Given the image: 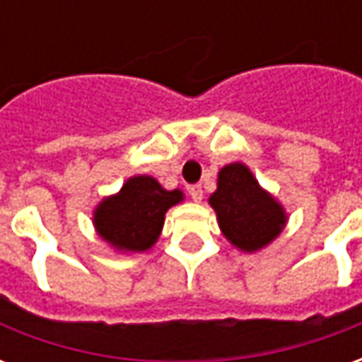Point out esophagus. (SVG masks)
I'll return each instance as SVG.
<instances>
[{"instance_id":"34e87169","label":"esophagus","mask_w":362,"mask_h":362,"mask_svg":"<svg viewBox=\"0 0 362 362\" xmlns=\"http://www.w3.org/2000/svg\"><path fill=\"white\" fill-rule=\"evenodd\" d=\"M189 197H192L194 202H202V199H204V188H202V184H196V186L189 188Z\"/></svg>"}]
</instances>
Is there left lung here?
I'll return each mask as SVG.
<instances>
[{
	"label": "left lung",
	"mask_w": 362,
	"mask_h": 362,
	"mask_svg": "<svg viewBox=\"0 0 362 362\" xmlns=\"http://www.w3.org/2000/svg\"><path fill=\"white\" fill-rule=\"evenodd\" d=\"M227 240L244 252L264 248L285 227V213L240 163L221 168L217 192L209 197Z\"/></svg>",
	"instance_id": "1"
}]
</instances>
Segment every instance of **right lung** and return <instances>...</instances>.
<instances>
[{"mask_svg": "<svg viewBox=\"0 0 362 362\" xmlns=\"http://www.w3.org/2000/svg\"><path fill=\"white\" fill-rule=\"evenodd\" d=\"M182 199L180 189L166 192L151 176H134L118 196L104 199L95 211V227L118 250L143 252L160 235L165 213Z\"/></svg>", "mask_w": 362, "mask_h": 362, "instance_id": "obj_1", "label": "right lung"}]
</instances>
